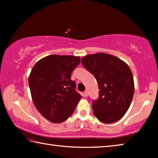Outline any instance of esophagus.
<instances>
[{
  "mask_svg": "<svg viewBox=\"0 0 158 158\" xmlns=\"http://www.w3.org/2000/svg\"><path fill=\"white\" fill-rule=\"evenodd\" d=\"M84 95L85 97H87V95H88V90H85V91L84 92Z\"/></svg>",
  "mask_w": 158,
  "mask_h": 158,
  "instance_id": "34e87169",
  "label": "esophagus"
}]
</instances>
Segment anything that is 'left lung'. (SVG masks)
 Listing matches in <instances>:
<instances>
[{"instance_id":"left-lung-1","label":"left lung","mask_w":158,"mask_h":158,"mask_svg":"<svg viewBox=\"0 0 158 158\" xmlns=\"http://www.w3.org/2000/svg\"><path fill=\"white\" fill-rule=\"evenodd\" d=\"M81 63L94 75L100 89L98 98L92 104L95 116L106 124L118 121L129 109L135 91L129 66L105 53L88 55Z\"/></svg>"}]
</instances>
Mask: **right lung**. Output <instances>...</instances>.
<instances>
[{
	"instance_id": "add662e5",
	"label": "right lung",
	"mask_w": 158,
	"mask_h": 158,
	"mask_svg": "<svg viewBox=\"0 0 158 158\" xmlns=\"http://www.w3.org/2000/svg\"><path fill=\"white\" fill-rule=\"evenodd\" d=\"M80 63L73 56L51 55L35 63L28 78L33 103L40 113L52 123H61L73 114L81 95L71 74Z\"/></svg>"
}]
</instances>
